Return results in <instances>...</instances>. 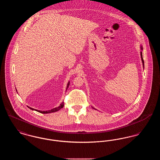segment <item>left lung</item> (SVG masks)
I'll return each mask as SVG.
<instances>
[{
	"mask_svg": "<svg viewBox=\"0 0 160 160\" xmlns=\"http://www.w3.org/2000/svg\"><path fill=\"white\" fill-rule=\"evenodd\" d=\"M141 49L142 50V47H141ZM141 58H142V62H143V65H144V61H143V56H142V52H141ZM94 109H95V108H94Z\"/></svg>",
	"mask_w": 160,
	"mask_h": 160,
	"instance_id": "1",
	"label": "left lung"
}]
</instances>
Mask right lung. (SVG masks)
<instances>
[{"mask_svg":"<svg viewBox=\"0 0 160 160\" xmlns=\"http://www.w3.org/2000/svg\"><path fill=\"white\" fill-rule=\"evenodd\" d=\"M69 82H68V83L67 84V89H68V88L69 87ZM64 106V102H62L61 104V105L59 106V107H56V108H53V109H52V110H48V111H40V110H36V109H34V108H31V107H28L29 108H31V110H35V111H37L38 112H39V113H52V112H57V111H58V110H59L60 109H61L62 108H63V107Z\"/></svg>","mask_w":160,"mask_h":160,"instance_id":"1","label":"right lung"}]
</instances>
